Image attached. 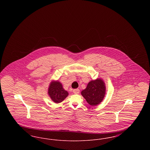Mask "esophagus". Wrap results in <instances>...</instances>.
Wrapping results in <instances>:
<instances>
[{"mask_svg": "<svg viewBox=\"0 0 150 150\" xmlns=\"http://www.w3.org/2000/svg\"><path fill=\"white\" fill-rule=\"evenodd\" d=\"M80 92V90L79 89H75L73 90V93L75 94H78Z\"/></svg>", "mask_w": 150, "mask_h": 150, "instance_id": "34e87169", "label": "esophagus"}]
</instances>
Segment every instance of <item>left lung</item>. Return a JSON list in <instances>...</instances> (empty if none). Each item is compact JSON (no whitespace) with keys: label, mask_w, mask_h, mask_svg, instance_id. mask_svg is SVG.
Segmentation results:
<instances>
[{"label":"left lung","mask_w":150,"mask_h":150,"mask_svg":"<svg viewBox=\"0 0 150 150\" xmlns=\"http://www.w3.org/2000/svg\"><path fill=\"white\" fill-rule=\"evenodd\" d=\"M106 85L101 78L90 81L85 89L81 92V96L91 106H95L100 103L106 94Z\"/></svg>","instance_id":"8db88e82"}]
</instances>
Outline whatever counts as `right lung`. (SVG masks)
Listing matches in <instances>:
<instances>
[{"mask_svg":"<svg viewBox=\"0 0 150 150\" xmlns=\"http://www.w3.org/2000/svg\"><path fill=\"white\" fill-rule=\"evenodd\" d=\"M48 94L50 99L56 103L62 102L69 95L68 92L64 90L62 84L58 80H53L50 82Z\"/></svg>","mask_w":150,"mask_h":150,"instance_id":"add662e5","label":"right lung"}]
</instances>
